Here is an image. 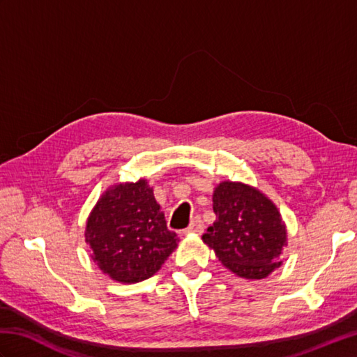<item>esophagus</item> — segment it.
<instances>
[{
    "label": "esophagus",
    "instance_id": "esophagus-1",
    "mask_svg": "<svg viewBox=\"0 0 357 357\" xmlns=\"http://www.w3.org/2000/svg\"><path fill=\"white\" fill-rule=\"evenodd\" d=\"M185 231L187 233H198V234H201L204 231V222H202L201 216H195V219L190 222V225H188V229Z\"/></svg>",
    "mask_w": 357,
    "mask_h": 357
}]
</instances>
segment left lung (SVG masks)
Wrapping results in <instances>:
<instances>
[{
  "mask_svg": "<svg viewBox=\"0 0 357 357\" xmlns=\"http://www.w3.org/2000/svg\"><path fill=\"white\" fill-rule=\"evenodd\" d=\"M216 221L202 234L218 259L241 278L262 279L280 265L287 230L276 206L256 188L225 181L213 193Z\"/></svg>",
  "mask_w": 357,
  "mask_h": 357,
  "instance_id": "1",
  "label": "left lung"
}]
</instances>
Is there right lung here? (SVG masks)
Returning a JSON list of instances; mask_svg holds the SVG:
<instances>
[{
  "instance_id": "1",
  "label": "right lung",
  "mask_w": 357,
  "mask_h": 357,
  "mask_svg": "<svg viewBox=\"0 0 357 357\" xmlns=\"http://www.w3.org/2000/svg\"><path fill=\"white\" fill-rule=\"evenodd\" d=\"M86 241L105 275L124 284L149 279L176 248V233L147 181L112 187L89 216Z\"/></svg>"
}]
</instances>
